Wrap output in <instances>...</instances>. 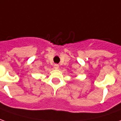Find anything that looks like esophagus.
Segmentation results:
<instances>
[{
  "instance_id": "1",
  "label": "esophagus",
  "mask_w": 121,
  "mask_h": 121,
  "mask_svg": "<svg viewBox=\"0 0 121 121\" xmlns=\"http://www.w3.org/2000/svg\"><path fill=\"white\" fill-rule=\"evenodd\" d=\"M59 66L58 65H56V64H55V65H54V68L55 69H56V70H57V69H59Z\"/></svg>"
}]
</instances>
